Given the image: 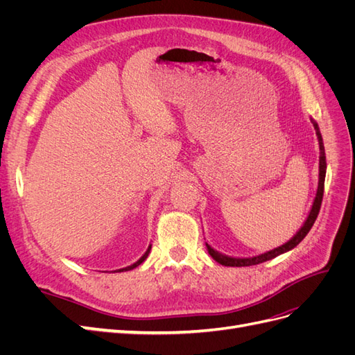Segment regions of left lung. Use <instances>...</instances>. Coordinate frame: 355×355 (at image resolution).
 I'll use <instances>...</instances> for the list:
<instances>
[{
    "instance_id": "left-lung-1",
    "label": "left lung",
    "mask_w": 355,
    "mask_h": 355,
    "mask_svg": "<svg viewBox=\"0 0 355 355\" xmlns=\"http://www.w3.org/2000/svg\"><path fill=\"white\" fill-rule=\"evenodd\" d=\"M311 123H313L314 128H315V135L318 139V146H320V157H318V187H317V192H315V198L313 201V206H311V210L308 213V216L305 219V222L302 223V227L299 228V231L293 235L292 239H290L287 243L282 244L275 247L272 250H268L265 253L261 254H256V256H249V257H235V256H228V254H223L220 252H218L216 249H213L210 244L206 243L207 247V252L209 254L213 257L214 261L218 263L223 265V266H250V265H257V263H262L266 261H271L274 257L280 256L283 253H287L302 241L306 234L309 232V230L313 228V225L318 216V211L321 207V200H323V192H324V179H326V153H324V144H323V137H321L320 133V127L317 124V121L314 118H311Z\"/></svg>"
}]
</instances>
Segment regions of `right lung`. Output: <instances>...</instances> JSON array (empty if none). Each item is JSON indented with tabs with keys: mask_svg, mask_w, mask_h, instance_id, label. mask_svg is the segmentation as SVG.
I'll list each match as a JSON object with an SVG mask.
<instances>
[{
	"mask_svg": "<svg viewBox=\"0 0 355 355\" xmlns=\"http://www.w3.org/2000/svg\"><path fill=\"white\" fill-rule=\"evenodd\" d=\"M151 245L153 244H149L148 245V249H146V252L141 256V259H137L135 263H132V265H128V266H125V268H121V270H118V271H120V272H123V271H130V270H133V268H136V266H139V265H141L145 259H146V257H148V254H149V252H151Z\"/></svg>",
	"mask_w": 355,
	"mask_h": 355,
	"instance_id": "1",
	"label": "right lung"
}]
</instances>
